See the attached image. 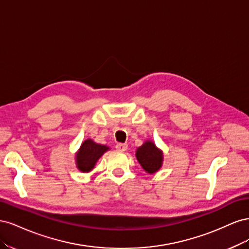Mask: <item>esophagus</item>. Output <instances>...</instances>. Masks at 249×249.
I'll use <instances>...</instances> for the list:
<instances>
[{
  "label": "esophagus",
  "instance_id": "1",
  "mask_svg": "<svg viewBox=\"0 0 249 249\" xmlns=\"http://www.w3.org/2000/svg\"><path fill=\"white\" fill-rule=\"evenodd\" d=\"M116 149L119 150V152H125V150L127 149V144H125V143H117L116 144Z\"/></svg>",
  "mask_w": 249,
  "mask_h": 249
}]
</instances>
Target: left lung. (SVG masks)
I'll list each match as a JSON object with an SVG mask.
<instances>
[{
  "label": "left lung",
  "instance_id": "1",
  "mask_svg": "<svg viewBox=\"0 0 249 249\" xmlns=\"http://www.w3.org/2000/svg\"><path fill=\"white\" fill-rule=\"evenodd\" d=\"M136 158L145 172L153 175L160 170L163 165V150L158 147L152 140H146L136 149Z\"/></svg>",
  "mask_w": 249,
  "mask_h": 249
}]
</instances>
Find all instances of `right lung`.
<instances>
[{
  "label": "right lung",
  "mask_w": 249,
  "mask_h": 249,
  "mask_svg": "<svg viewBox=\"0 0 249 249\" xmlns=\"http://www.w3.org/2000/svg\"><path fill=\"white\" fill-rule=\"evenodd\" d=\"M109 149V146L99 144L92 139H87L82 142L76 156H74L77 168L81 172H90L94 168L100 158Z\"/></svg>",
  "instance_id": "add662e5"
}]
</instances>
